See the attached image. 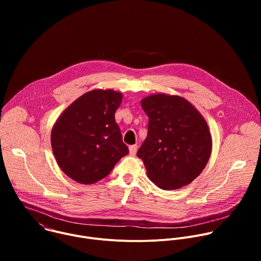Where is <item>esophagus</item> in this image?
Here are the masks:
<instances>
[{
    "instance_id": "1",
    "label": "esophagus",
    "mask_w": 261,
    "mask_h": 261,
    "mask_svg": "<svg viewBox=\"0 0 261 261\" xmlns=\"http://www.w3.org/2000/svg\"><path fill=\"white\" fill-rule=\"evenodd\" d=\"M136 152H137V145L136 144H132V145L129 146V153H130V155L134 156L136 154Z\"/></svg>"
}]
</instances>
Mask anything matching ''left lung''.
Instances as JSON below:
<instances>
[{
    "instance_id": "1",
    "label": "left lung",
    "mask_w": 261,
    "mask_h": 261,
    "mask_svg": "<svg viewBox=\"0 0 261 261\" xmlns=\"http://www.w3.org/2000/svg\"><path fill=\"white\" fill-rule=\"evenodd\" d=\"M140 103L148 117V131L137 157L143 161L148 178L163 190L190 184L204 169L212 153L204 118L179 96L153 94Z\"/></svg>"
}]
</instances>
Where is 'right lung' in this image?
Returning <instances> with one entry per match:
<instances>
[{
    "label": "right lung",
    "instance_id": "right-lung-1",
    "mask_svg": "<svg viewBox=\"0 0 261 261\" xmlns=\"http://www.w3.org/2000/svg\"><path fill=\"white\" fill-rule=\"evenodd\" d=\"M123 95L114 90H93L72 102L53 127L50 141L58 165L80 184L105 177L128 155L115 114Z\"/></svg>",
    "mask_w": 261,
    "mask_h": 261
}]
</instances>
